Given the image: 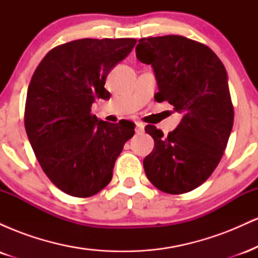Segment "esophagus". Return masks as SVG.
Returning a JSON list of instances; mask_svg holds the SVG:
<instances>
[{
    "mask_svg": "<svg viewBox=\"0 0 258 258\" xmlns=\"http://www.w3.org/2000/svg\"><path fill=\"white\" fill-rule=\"evenodd\" d=\"M144 131V125L142 122H136V132L142 133Z\"/></svg>",
    "mask_w": 258,
    "mask_h": 258,
    "instance_id": "esophagus-1",
    "label": "esophagus"
}]
</instances>
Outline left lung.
Instances as JSON below:
<instances>
[{"label":"left lung","mask_w":258,"mask_h":258,"mask_svg":"<svg viewBox=\"0 0 258 258\" xmlns=\"http://www.w3.org/2000/svg\"><path fill=\"white\" fill-rule=\"evenodd\" d=\"M136 55L153 67L156 102H168L182 115L167 136L146 126L155 147L144 159V171L164 193H188L211 176L232 132L234 108L226 68L206 44L178 35L141 38Z\"/></svg>","instance_id":"8db88e82"}]
</instances>
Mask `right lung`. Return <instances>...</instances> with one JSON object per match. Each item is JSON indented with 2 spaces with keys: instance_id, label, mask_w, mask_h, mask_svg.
Wrapping results in <instances>:
<instances>
[{
  "instance_id": "obj_1",
  "label": "right lung",
  "mask_w": 258,
  "mask_h": 258,
  "mask_svg": "<svg viewBox=\"0 0 258 258\" xmlns=\"http://www.w3.org/2000/svg\"><path fill=\"white\" fill-rule=\"evenodd\" d=\"M135 38H81L59 44L32 75L24 125L43 172L57 188L88 198L109 184L135 123H110L91 114L97 98L108 99L106 76L131 53Z\"/></svg>"
}]
</instances>
